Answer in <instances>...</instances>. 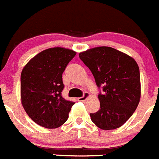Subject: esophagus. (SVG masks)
Returning a JSON list of instances; mask_svg holds the SVG:
<instances>
[{"mask_svg":"<svg viewBox=\"0 0 159 159\" xmlns=\"http://www.w3.org/2000/svg\"><path fill=\"white\" fill-rule=\"evenodd\" d=\"M89 96H90V95H89V93H87V92H86V93H84V94H83V96H82V97L78 98V100L81 101V102H83V101L86 100V99H87Z\"/></svg>","mask_w":159,"mask_h":159,"instance_id":"obj_1","label":"esophagus"}]
</instances>
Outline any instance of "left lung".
Returning a JSON list of instances; mask_svg holds the SVG:
<instances>
[{"label": "left lung", "mask_w": 159, "mask_h": 159, "mask_svg": "<svg viewBox=\"0 0 159 159\" xmlns=\"http://www.w3.org/2000/svg\"><path fill=\"white\" fill-rule=\"evenodd\" d=\"M80 60L90 70L99 93V110L90 113L91 120L103 130L122 126L139 103V68L135 60L109 47H99L80 53Z\"/></svg>", "instance_id": "left-lung-1"}]
</instances>
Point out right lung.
I'll list each match as a JSON object with an SVG mask.
<instances>
[{
    "label": "right lung",
    "instance_id": "right-lung-1",
    "mask_svg": "<svg viewBox=\"0 0 159 159\" xmlns=\"http://www.w3.org/2000/svg\"><path fill=\"white\" fill-rule=\"evenodd\" d=\"M75 51L62 47L47 49L26 64L21 72L20 96L29 117L47 129L61 126L74 102L62 96V74Z\"/></svg>",
    "mask_w": 159,
    "mask_h": 159
}]
</instances>
